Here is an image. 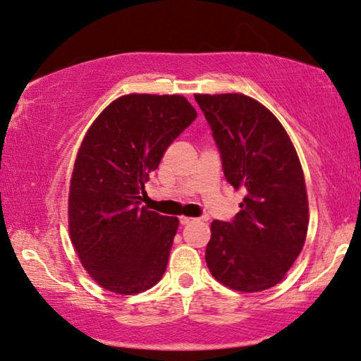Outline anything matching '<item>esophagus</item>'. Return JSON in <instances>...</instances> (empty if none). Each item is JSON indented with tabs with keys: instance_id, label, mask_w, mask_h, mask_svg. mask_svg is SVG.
I'll use <instances>...</instances> for the list:
<instances>
[{
	"instance_id": "esophagus-1",
	"label": "esophagus",
	"mask_w": 361,
	"mask_h": 361,
	"mask_svg": "<svg viewBox=\"0 0 361 361\" xmlns=\"http://www.w3.org/2000/svg\"><path fill=\"white\" fill-rule=\"evenodd\" d=\"M194 221V219H190V217H180L179 219V222H180V226H189V224Z\"/></svg>"
}]
</instances>
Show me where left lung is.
<instances>
[{
	"label": "left lung",
	"instance_id": "8db88e82",
	"mask_svg": "<svg viewBox=\"0 0 361 361\" xmlns=\"http://www.w3.org/2000/svg\"><path fill=\"white\" fill-rule=\"evenodd\" d=\"M227 182L245 192L232 221H214L205 262L238 292L277 285L300 255L308 200L300 161L279 119L243 94H197Z\"/></svg>",
	"mask_w": 361,
	"mask_h": 361
}]
</instances>
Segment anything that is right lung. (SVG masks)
<instances>
[{
  "label": "right lung",
  "mask_w": 361,
  "mask_h": 361,
  "mask_svg": "<svg viewBox=\"0 0 361 361\" xmlns=\"http://www.w3.org/2000/svg\"><path fill=\"white\" fill-rule=\"evenodd\" d=\"M195 118L182 96L128 94L101 112L79 147L69 233L84 269L109 292H144L166 272L179 219L140 202L149 174Z\"/></svg>",
  "instance_id": "1"
}]
</instances>
